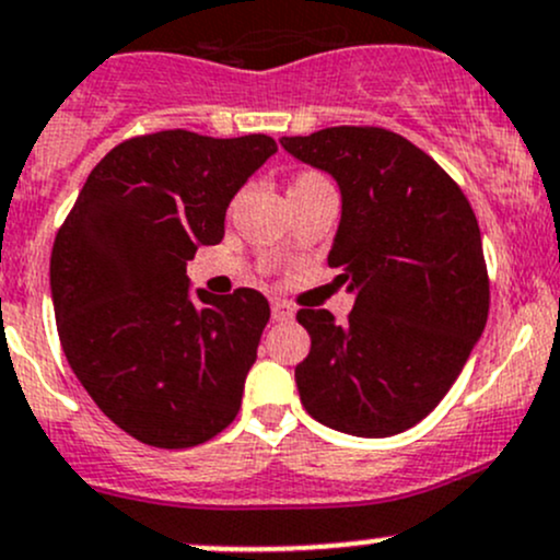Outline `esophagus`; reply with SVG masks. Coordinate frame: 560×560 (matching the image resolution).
Listing matches in <instances>:
<instances>
[{
	"instance_id": "34e87169",
	"label": "esophagus",
	"mask_w": 560,
	"mask_h": 560,
	"mask_svg": "<svg viewBox=\"0 0 560 560\" xmlns=\"http://www.w3.org/2000/svg\"><path fill=\"white\" fill-rule=\"evenodd\" d=\"M270 314H273L276 322H290L292 316H295V308H292L287 300L273 298V300H270Z\"/></svg>"
}]
</instances>
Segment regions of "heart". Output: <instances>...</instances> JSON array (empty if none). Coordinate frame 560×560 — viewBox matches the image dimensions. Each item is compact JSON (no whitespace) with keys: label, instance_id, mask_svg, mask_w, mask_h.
<instances>
[{"label":"heart","instance_id":"b5f03b06","mask_svg":"<svg viewBox=\"0 0 560 560\" xmlns=\"http://www.w3.org/2000/svg\"><path fill=\"white\" fill-rule=\"evenodd\" d=\"M322 174H314V172H305V174H300L295 182H292V185H300V182H311V179H319Z\"/></svg>","mask_w":560,"mask_h":560}]
</instances>
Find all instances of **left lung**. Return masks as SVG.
Wrapping results in <instances>:
<instances>
[{
    "mask_svg": "<svg viewBox=\"0 0 560 560\" xmlns=\"http://www.w3.org/2000/svg\"><path fill=\"white\" fill-rule=\"evenodd\" d=\"M281 147L338 182L343 214L327 265L357 295L346 322L298 311L311 335L295 368L300 402L329 429L392 438L438 408L486 327L475 211L427 152L386 128H322Z\"/></svg>",
    "mask_w": 560,
    "mask_h": 560,
    "instance_id": "left-lung-1",
    "label": "left lung"
}]
</instances>
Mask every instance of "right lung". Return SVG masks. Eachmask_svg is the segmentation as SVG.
I'll list each match as a JSON object with an SVG mask.
<instances>
[{"mask_svg":"<svg viewBox=\"0 0 560 560\" xmlns=\"http://www.w3.org/2000/svg\"><path fill=\"white\" fill-rule=\"evenodd\" d=\"M273 152L265 133L126 139L58 228L50 292L63 354L139 443L192 448L238 416L270 305L249 287L192 300L187 260L220 244L228 203Z\"/></svg>","mask_w":560,"mask_h":560,"instance_id":"add662e5","label":"right lung"}]
</instances>
